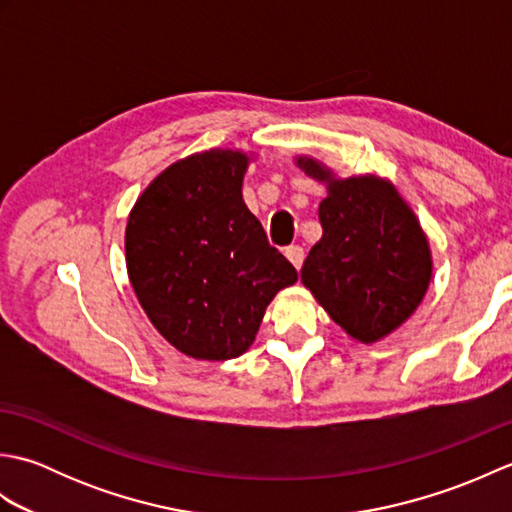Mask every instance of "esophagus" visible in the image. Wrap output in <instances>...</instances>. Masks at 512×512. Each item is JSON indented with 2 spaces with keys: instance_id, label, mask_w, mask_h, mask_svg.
<instances>
[{
  "instance_id": "1",
  "label": "esophagus",
  "mask_w": 512,
  "mask_h": 512,
  "mask_svg": "<svg viewBox=\"0 0 512 512\" xmlns=\"http://www.w3.org/2000/svg\"><path fill=\"white\" fill-rule=\"evenodd\" d=\"M286 257H288V262L299 270L301 264H303V257H306V255H303V248L301 246H288L286 248Z\"/></svg>"
}]
</instances>
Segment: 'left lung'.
<instances>
[{
	"label": "left lung",
	"mask_w": 512,
	"mask_h": 512,
	"mask_svg": "<svg viewBox=\"0 0 512 512\" xmlns=\"http://www.w3.org/2000/svg\"><path fill=\"white\" fill-rule=\"evenodd\" d=\"M295 162L328 187L319 204L323 235L303 262V286L354 341L385 339L416 312L433 273L416 213L389 180L336 178L310 156Z\"/></svg>",
	"instance_id": "left-lung-1"
}]
</instances>
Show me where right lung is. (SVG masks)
I'll return each instance as SVG.
<instances>
[{"label": "right lung", "mask_w": 512, "mask_h": 512, "mask_svg": "<svg viewBox=\"0 0 512 512\" xmlns=\"http://www.w3.org/2000/svg\"><path fill=\"white\" fill-rule=\"evenodd\" d=\"M248 162L239 149L173 162L127 220L125 262L140 306L178 352L198 361L242 356L268 303L297 281L244 204Z\"/></svg>", "instance_id": "1"}]
</instances>
